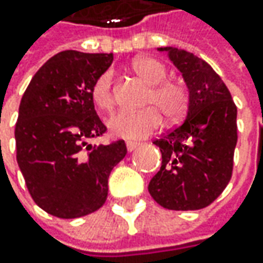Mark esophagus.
Listing matches in <instances>:
<instances>
[{"instance_id":"1","label":"esophagus","mask_w":263,"mask_h":263,"mask_svg":"<svg viewBox=\"0 0 263 263\" xmlns=\"http://www.w3.org/2000/svg\"><path fill=\"white\" fill-rule=\"evenodd\" d=\"M139 145H140V143H137V142H127L126 143L127 151H128V152H132V151H135L136 147H139Z\"/></svg>"}]
</instances>
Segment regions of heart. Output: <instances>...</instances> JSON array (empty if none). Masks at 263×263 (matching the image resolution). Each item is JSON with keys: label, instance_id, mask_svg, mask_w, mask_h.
<instances>
[{"label": "heart", "instance_id": "heart-1", "mask_svg": "<svg viewBox=\"0 0 263 263\" xmlns=\"http://www.w3.org/2000/svg\"><path fill=\"white\" fill-rule=\"evenodd\" d=\"M132 70L145 83L151 85L143 98L140 111L120 112L108 123L111 135L121 139L137 140L152 135L161 123V117L167 121H176L186 112L189 92L180 82L165 80L167 68L152 57H137L132 61ZM111 73L105 71L96 77L90 86V99L98 111L108 112L112 109L114 98L111 90Z\"/></svg>", "mask_w": 263, "mask_h": 263}]
</instances>
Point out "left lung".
<instances>
[{
    "mask_svg": "<svg viewBox=\"0 0 263 263\" xmlns=\"http://www.w3.org/2000/svg\"><path fill=\"white\" fill-rule=\"evenodd\" d=\"M167 52L189 89L184 121L154 142L162 164L147 190L161 206L196 211L211 205L227 187L237 143V108L214 68L174 46Z\"/></svg>",
    "mask_w": 263,
    "mask_h": 263,
    "instance_id": "obj_1",
    "label": "left lung"
}]
</instances>
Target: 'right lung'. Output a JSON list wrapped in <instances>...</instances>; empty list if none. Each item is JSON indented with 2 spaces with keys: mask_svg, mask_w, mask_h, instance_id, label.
<instances>
[{
  "mask_svg": "<svg viewBox=\"0 0 263 263\" xmlns=\"http://www.w3.org/2000/svg\"><path fill=\"white\" fill-rule=\"evenodd\" d=\"M112 60V54L58 52L36 71L20 101L17 164L36 205L54 217L98 211L108 196V177L126 157L124 140L90 143L106 130L90 86Z\"/></svg>",
  "mask_w": 263,
  "mask_h": 263,
  "instance_id": "add662e5",
  "label": "right lung"
}]
</instances>
